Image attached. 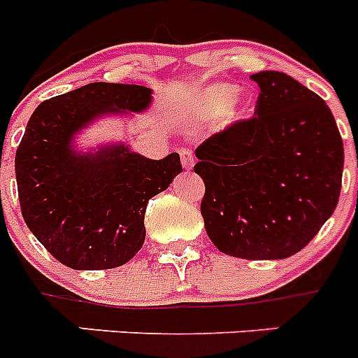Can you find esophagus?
I'll use <instances>...</instances> for the list:
<instances>
[{
	"instance_id": "1",
	"label": "esophagus",
	"mask_w": 358,
	"mask_h": 358,
	"mask_svg": "<svg viewBox=\"0 0 358 358\" xmlns=\"http://www.w3.org/2000/svg\"><path fill=\"white\" fill-rule=\"evenodd\" d=\"M179 156H181L182 166H185L186 170H189L194 166V152H192V148L181 147L179 148Z\"/></svg>"
}]
</instances>
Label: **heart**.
Returning a JSON list of instances; mask_svg holds the SVG:
<instances>
[{"mask_svg": "<svg viewBox=\"0 0 358 358\" xmlns=\"http://www.w3.org/2000/svg\"><path fill=\"white\" fill-rule=\"evenodd\" d=\"M236 96V87L233 85H218V87H211L201 102V113L202 115H218L226 110L231 106V102Z\"/></svg>", "mask_w": 358, "mask_h": 358, "instance_id": "1", "label": "heart"}]
</instances>
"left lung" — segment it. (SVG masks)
<instances>
[{
	"label": "left lung",
	"mask_w": 358,
	"mask_h": 358,
	"mask_svg": "<svg viewBox=\"0 0 358 358\" xmlns=\"http://www.w3.org/2000/svg\"><path fill=\"white\" fill-rule=\"evenodd\" d=\"M255 115L195 150L201 213L218 251L280 260L301 251L334 213L344 148L330 107L287 73L251 75Z\"/></svg>",
	"instance_id": "left-lung-1"
}]
</instances>
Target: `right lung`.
Returning a JSON list of instances; mask_svg holds the SVG:
<instances>
[{
    "label": "right lung",
    "mask_w": 358,
    "mask_h": 358,
    "mask_svg": "<svg viewBox=\"0 0 358 358\" xmlns=\"http://www.w3.org/2000/svg\"><path fill=\"white\" fill-rule=\"evenodd\" d=\"M150 90L93 82L41 103L15 152L19 204L28 229L71 268H115L145 242V210L181 172L179 154L154 161L127 147L94 156L69 148L73 134L106 113L143 110Z\"/></svg>",
    "instance_id": "right-lung-1"
}]
</instances>
